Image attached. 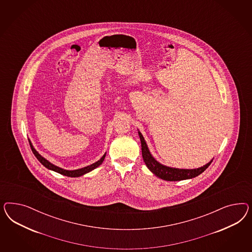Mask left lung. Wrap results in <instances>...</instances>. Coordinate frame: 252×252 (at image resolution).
Listing matches in <instances>:
<instances>
[{"label": "left lung", "mask_w": 252, "mask_h": 252, "mask_svg": "<svg viewBox=\"0 0 252 252\" xmlns=\"http://www.w3.org/2000/svg\"><path fill=\"white\" fill-rule=\"evenodd\" d=\"M29 141H30V145H31L32 153H34V155L36 156V158L39 160V162H40L42 165H44V166H45L46 168H48L49 170H52V171H54V172H56V173L61 174L63 176H69V177H79V176H84L86 174L92 172V170L99 167V165L102 163V161H103L104 158H105V155H106V153H104V155H103L99 160H97L96 162L92 163L91 165H88V166H86V167L76 169V170H66V169H63V168L56 166V165H54V163H52L51 161L46 160L44 157H42V156L36 151V149L32 145L30 138H29Z\"/></svg>", "instance_id": "left-lung-1"}]
</instances>
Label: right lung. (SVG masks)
<instances>
[{
    "label": "right lung",
    "instance_id": "1",
    "mask_svg": "<svg viewBox=\"0 0 252 252\" xmlns=\"http://www.w3.org/2000/svg\"><path fill=\"white\" fill-rule=\"evenodd\" d=\"M138 136L141 142V151H142V157L148 169L153 173V175L159 177L165 181H181L194 178L199 176L206 170L208 166L211 164L213 160H210L205 165L201 167L195 168V169H179V168L169 167L164 164H161L156 160L152 153L150 152L148 145L146 143L144 137L142 136L141 132L137 129Z\"/></svg>",
    "mask_w": 252,
    "mask_h": 252
}]
</instances>
